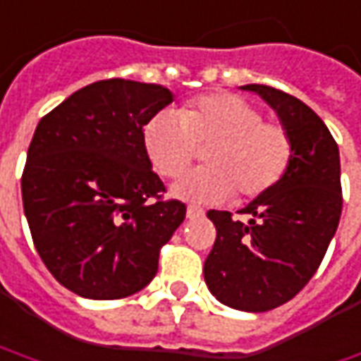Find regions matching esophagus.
I'll use <instances>...</instances> for the list:
<instances>
[{
  "label": "esophagus",
  "mask_w": 361,
  "mask_h": 361,
  "mask_svg": "<svg viewBox=\"0 0 361 361\" xmlns=\"http://www.w3.org/2000/svg\"><path fill=\"white\" fill-rule=\"evenodd\" d=\"M185 216L190 219L200 218V216H204V209L202 207H195V205H188V209H185Z\"/></svg>",
  "instance_id": "1"
}]
</instances>
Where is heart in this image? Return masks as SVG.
Masks as SVG:
<instances>
[{
	"mask_svg": "<svg viewBox=\"0 0 361 361\" xmlns=\"http://www.w3.org/2000/svg\"><path fill=\"white\" fill-rule=\"evenodd\" d=\"M264 119V111L240 95H202L180 111L156 114L143 130V145L154 168L169 180L180 178L197 147L207 145V166L173 185L178 197L218 204L238 192L254 200L283 180L293 159L292 133Z\"/></svg>",
	"mask_w": 361,
	"mask_h": 361,
	"instance_id": "b5f03b06",
	"label": "heart"
}]
</instances>
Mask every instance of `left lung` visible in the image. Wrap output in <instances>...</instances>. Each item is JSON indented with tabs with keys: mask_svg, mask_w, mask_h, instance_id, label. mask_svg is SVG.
<instances>
[{
	"mask_svg": "<svg viewBox=\"0 0 361 361\" xmlns=\"http://www.w3.org/2000/svg\"><path fill=\"white\" fill-rule=\"evenodd\" d=\"M292 133L293 159L283 180L240 209H209L218 238L205 257L204 278L224 305L267 312L290 302L322 264L342 216L340 152L326 123L298 97L250 83Z\"/></svg>",
	"mask_w": 361,
	"mask_h": 361,
	"instance_id": "left-lung-1",
	"label": "left lung"
}]
</instances>
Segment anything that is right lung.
Wrapping results in <instances>:
<instances>
[{"label":"right lung","instance_id":"add662e5","mask_svg":"<svg viewBox=\"0 0 361 361\" xmlns=\"http://www.w3.org/2000/svg\"><path fill=\"white\" fill-rule=\"evenodd\" d=\"M173 102L164 85L90 83L37 123L21 176L23 212L45 267L90 300H119L157 274L185 218L143 145V126Z\"/></svg>","mask_w":361,"mask_h":361}]
</instances>
